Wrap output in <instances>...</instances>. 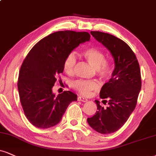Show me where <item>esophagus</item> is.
Instances as JSON below:
<instances>
[{"mask_svg":"<svg viewBox=\"0 0 156 156\" xmlns=\"http://www.w3.org/2000/svg\"><path fill=\"white\" fill-rule=\"evenodd\" d=\"M78 101H81V102H87L88 101V99H86V98H84V97H81V96H79V97H78Z\"/></svg>","mask_w":156,"mask_h":156,"instance_id":"1","label":"esophagus"}]
</instances>
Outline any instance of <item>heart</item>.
I'll use <instances>...</instances> for the list:
<instances>
[{
  "label": "heart",
  "instance_id": "b5f03b06",
  "mask_svg": "<svg viewBox=\"0 0 156 156\" xmlns=\"http://www.w3.org/2000/svg\"><path fill=\"white\" fill-rule=\"evenodd\" d=\"M82 55L86 61L94 68L96 76L100 79L105 80L111 73L112 67L110 63L107 61L105 55L102 50L95 47H90L82 51ZM76 64V58L73 53L67 55L64 60V71L68 75L74 73ZM72 87L80 94L89 96L91 91L97 88V83L94 80H76L72 83Z\"/></svg>",
  "mask_w": 156,
  "mask_h": 156
}]
</instances>
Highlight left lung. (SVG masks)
I'll return each mask as SVG.
<instances>
[{"mask_svg":"<svg viewBox=\"0 0 156 156\" xmlns=\"http://www.w3.org/2000/svg\"><path fill=\"white\" fill-rule=\"evenodd\" d=\"M91 34L110 51L115 69L99 92L103 104L108 102L109 106L104 108L95 100L98 110L87 121L97 132L111 134L124 125L136 105L142 86L140 65L132 48L121 39L99 31Z\"/></svg>","mask_w":156,"mask_h":156,"instance_id":"1","label":"left lung"}]
</instances>
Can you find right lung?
<instances>
[{"instance_id":"right-lung-1","label":"right lung","mask_w":156,"mask_h":156,"mask_svg":"<svg viewBox=\"0 0 156 156\" xmlns=\"http://www.w3.org/2000/svg\"><path fill=\"white\" fill-rule=\"evenodd\" d=\"M90 37L87 32H55L38 41L26 56L17 86L24 115L33 126L47 129L57 125L69 105L77 100L70 91L55 97L52 88L63 73L67 54Z\"/></svg>"}]
</instances>
